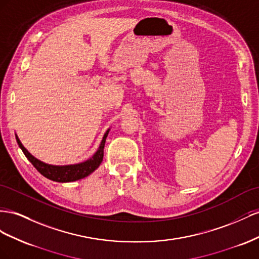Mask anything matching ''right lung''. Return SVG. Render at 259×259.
<instances>
[{"label":"right lung","instance_id":"add662e5","mask_svg":"<svg viewBox=\"0 0 259 259\" xmlns=\"http://www.w3.org/2000/svg\"><path fill=\"white\" fill-rule=\"evenodd\" d=\"M109 130L110 129H108L104 134V137H103V139H102L98 151L95 152V154L91 158H89L85 161L79 162V164L64 165V166L46 164V162H43V161L39 160L38 158H35L25 149V146L21 144L17 135H15V136H16V141L21 149V151L24 152L25 156L28 158V160L31 162L36 170H38L42 176H44L46 178H48L50 180H53L56 182H72V181L85 178V177L92 174L95 169L99 168V166L101 165V162L103 160V156H104V146H105V141H106V138H107Z\"/></svg>","mask_w":259,"mask_h":259}]
</instances>
